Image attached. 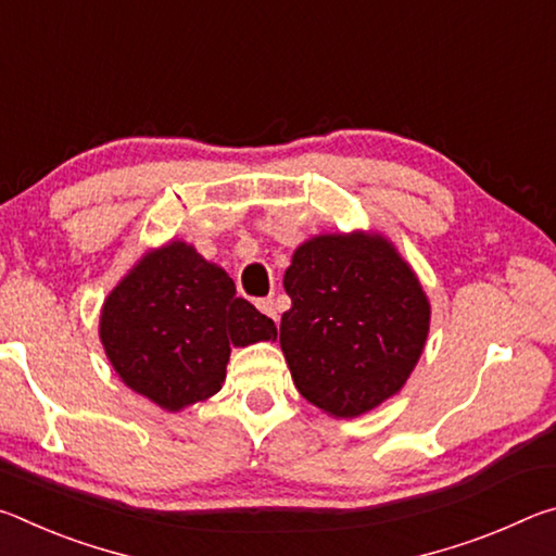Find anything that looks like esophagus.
<instances>
[{
  "label": "esophagus",
  "instance_id": "esophagus-1",
  "mask_svg": "<svg viewBox=\"0 0 556 556\" xmlns=\"http://www.w3.org/2000/svg\"><path fill=\"white\" fill-rule=\"evenodd\" d=\"M257 308L265 316H269L271 321H279V308H277V299L275 296H267V299H260L257 301Z\"/></svg>",
  "mask_w": 556,
  "mask_h": 556
}]
</instances>
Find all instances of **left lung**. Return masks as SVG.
<instances>
[{
	"mask_svg": "<svg viewBox=\"0 0 556 556\" xmlns=\"http://www.w3.org/2000/svg\"><path fill=\"white\" fill-rule=\"evenodd\" d=\"M279 345L301 397L353 419L397 394L425 351L431 306L378 232L316 235L285 271Z\"/></svg>",
	"mask_w": 556,
	"mask_h": 556,
	"instance_id": "8db88e82",
	"label": "left lung"
}]
</instances>
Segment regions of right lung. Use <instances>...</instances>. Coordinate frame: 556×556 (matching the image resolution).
I'll use <instances>...</instances> for the list:
<instances>
[{"instance_id": "right-lung-1", "label": "right lung", "mask_w": 556, "mask_h": 556, "mask_svg": "<svg viewBox=\"0 0 556 556\" xmlns=\"http://www.w3.org/2000/svg\"><path fill=\"white\" fill-rule=\"evenodd\" d=\"M275 338V321L235 294L228 271L181 240L147 252L100 314V341L119 380L166 412L223 388L230 345Z\"/></svg>"}]
</instances>
